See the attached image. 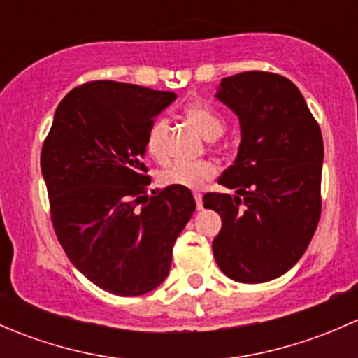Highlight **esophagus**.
<instances>
[{
	"label": "esophagus",
	"mask_w": 358,
	"mask_h": 358,
	"mask_svg": "<svg viewBox=\"0 0 358 358\" xmlns=\"http://www.w3.org/2000/svg\"><path fill=\"white\" fill-rule=\"evenodd\" d=\"M194 199H196L197 209H202V196H201V194H194Z\"/></svg>",
	"instance_id": "34e87169"
}]
</instances>
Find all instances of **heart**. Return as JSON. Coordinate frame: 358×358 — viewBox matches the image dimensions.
<instances>
[{
    "instance_id": "1",
    "label": "heart",
    "mask_w": 358,
    "mask_h": 358,
    "mask_svg": "<svg viewBox=\"0 0 358 358\" xmlns=\"http://www.w3.org/2000/svg\"><path fill=\"white\" fill-rule=\"evenodd\" d=\"M185 117L208 140L218 138L225 129V121L222 115L209 107L189 106L185 109ZM166 133H168V121L164 117L156 119L147 131V152L157 161H162L166 156ZM215 175L216 166L211 161H175L162 169L159 182L166 187L197 190L202 189L206 182L215 178Z\"/></svg>"
}]
</instances>
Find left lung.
I'll list each match as a JSON object with an SVG mask.
<instances>
[{"label":"left lung","instance_id":"obj_1","mask_svg":"<svg viewBox=\"0 0 358 358\" xmlns=\"http://www.w3.org/2000/svg\"><path fill=\"white\" fill-rule=\"evenodd\" d=\"M216 99L239 117L241 145L218 180L237 196L208 192L202 199L222 216L213 255L232 280L266 282L296 265L319 225L322 133L299 90L280 74L223 78Z\"/></svg>","mask_w":358,"mask_h":358}]
</instances>
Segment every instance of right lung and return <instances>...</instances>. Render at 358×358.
I'll use <instances>...</instances> for the list:
<instances>
[{"instance_id": "obj_1", "label": "right lung", "mask_w": 358, "mask_h": 358, "mask_svg": "<svg viewBox=\"0 0 358 358\" xmlns=\"http://www.w3.org/2000/svg\"><path fill=\"white\" fill-rule=\"evenodd\" d=\"M176 95L90 81L59 103L41 150L57 239L100 289L140 296L168 277L173 244L196 211L189 189L147 196V131Z\"/></svg>"}]
</instances>
